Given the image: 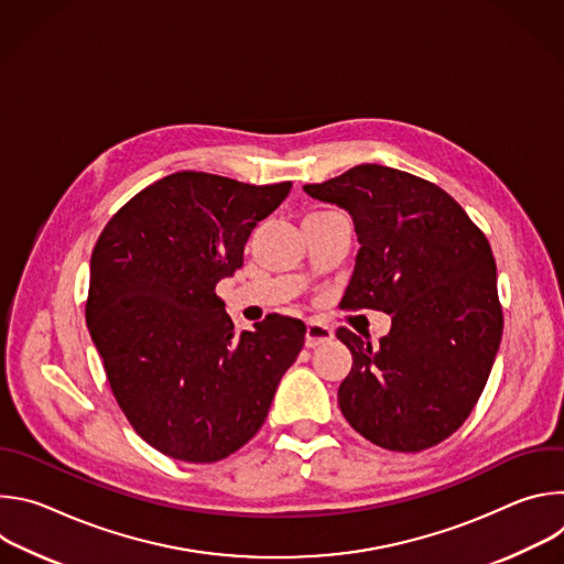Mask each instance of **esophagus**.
<instances>
[{"instance_id":"34e87169","label":"esophagus","mask_w":564,"mask_h":564,"mask_svg":"<svg viewBox=\"0 0 564 564\" xmlns=\"http://www.w3.org/2000/svg\"><path fill=\"white\" fill-rule=\"evenodd\" d=\"M330 339H333V328L330 326L321 324V321H314V318L307 321V328H305V346L307 348H314L318 344H326Z\"/></svg>"}]
</instances>
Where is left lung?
I'll return each instance as SVG.
<instances>
[{
	"instance_id": "1",
	"label": "left lung",
	"mask_w": 564,
	"mask_h": 564,
	"mask_svg": "<svg viewBox=\"0 0 564 564\" xmlns=\"http://www.w3.org/2000/svg\"><path fill=\"white\" fill-rule=\"evenodd\" d=\"M303 192L352 216L359 252L341 307L392 316L379 346L337 330L352 352L339 386L344 417L388 451L444 442L477 404L502 339L487 236L444 189L383 165H357Z\"/></svg>"
}]
</instances>
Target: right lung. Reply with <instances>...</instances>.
<instances>
[{"instance_id":"right-lung-1","label":"right lung","mask_w":564,"mask_h":564,"mask_svg":"<svg viewBox=\"0 0 564 564\" xmlns=\"http://www.w3.org/2000/svg\"><path fill=\"white\" fill-rule=\"evenodd\" d=\"M290 187L178 172L135 194L94 248L91 339L129 424L174 459L209 464L248 444L303 348V321L281 314L236 335L214 292Z\"/></svg>"}]
</instances>
